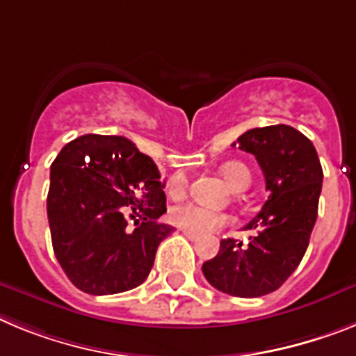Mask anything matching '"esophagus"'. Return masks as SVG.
<instances>
[{"label":"esophagus","mask_w":356,"mask_h":356,"mask_svg":"<svg viewBox=\"0 0 356 356\" xmlns=\"http://www.w3.org/2000/svg\"><path fill=\"white\" fill-rule=\"evenodd\" d=\"M184 236H186V238H188V240H191V242H197V240H199V234L188 233V231H184Z\"/></svg>","instance_id":"34e87169"}]
</instances>
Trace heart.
<instances>
[{
    "label": "heart",
    "mask_w": 356,
    "mask_h": 356,
    "mask_svg": "<svg viewBox=\"0 0 356 356\" xmlns=\"http://www.w3.org/2000/svg\"><path fill=\"white\" fill-rule=\"evenodd\" d=\"M220 172L233 190H245L251 184V172H249V168L243 163H236V161L225 163L220 168ZM186 175L179 172V174H174L168 179L166 191H168L170 197L179 199V197L186 193ZM170 220L174 222V225H177L179 229L204 236V234L213 233V231L220 229V227L229 224L231 216L225 215V213L204 208V206H199V204H184V206H177V208L172 209Z\"/></svg>",
    "instance_id": "1"
}]
</instances>
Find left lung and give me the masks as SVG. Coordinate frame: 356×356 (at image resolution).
<instances>
[{"label": "left lung", "mask_w": 356, "mask_h": 356, "mask_svg": "<svg viewBox=\"0 0 356 356\" xmlns=\"http://www.w3.org/2000/svg\"><path fill=\"white\" fill-rule=\"evenodd\" d=\"M256 157L268 199L243 227L249 242L222 240L220 251L202 265L206 280L229 296L259 298L280 289L307 252L317 220L323 168L314 143L290 125L243 132L233 143Z\"/></svg>", "instance_id": "8db88e82"}]
</instances>
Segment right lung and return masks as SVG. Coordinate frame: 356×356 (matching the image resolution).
Wrapping results in <instances>:
<instances>
[{
	"label": "right lung",
	"mask_w": 356,
	"mask_h": 356,
	"mask_svg": "<svg viewBox=\"0 0 356 356\" xmlns=\"http://www.w3.org/2000/svg\"><path fill=\"white\" fill-rule=\"evenodd\" d=\"M163 188L156 163L123 136L86 134L60 150L46 208L54 252L76 289L107 296L147 280L157 247L174 231L159 222Z\"/></svg>",
	"instance_id": "1"
}]
</instances>
